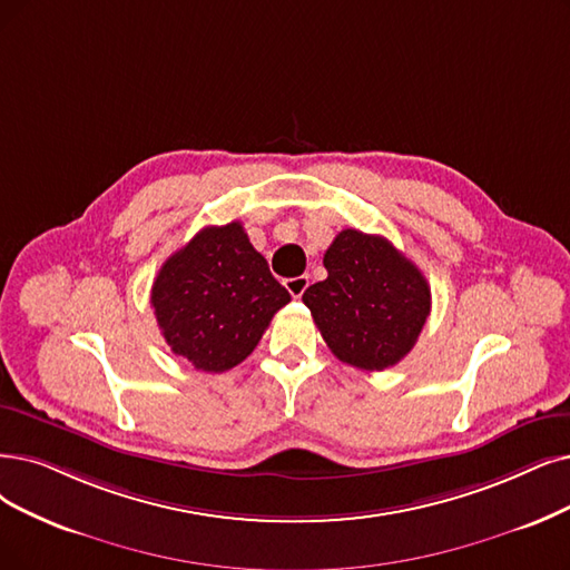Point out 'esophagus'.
I'll use <instances>...</instances> for the list:
<instances>
[{
    "mask_svg": "<svg viewBox=\"0 0 570 570\" xmlns=\"http://www.w3.org/2000/svg\"><path fill=\"white\" fill-rule=\"evenodd\" d=\"M285 287H287V292L292 294L294 299H299L302 294L306 292V287H308V276H297V278H287L285 281Z\"/></svg>",
    "mask_w": 570,
    "mask_h": 570,
    "instance_id": "34e87169",
    "label": "esophagus"
}]
</instances>
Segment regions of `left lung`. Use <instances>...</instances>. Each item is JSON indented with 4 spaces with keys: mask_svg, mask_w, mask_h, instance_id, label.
<instances>
[{
    "mask_svg": "<svg viewBox=\"0 0 570 570\" xmlns=\"http://www.w3.org/2000/svg\"><path fill=\"white\" fill-rule=\"evenodd\" d=\"M327 278L304 304L330 351L357 370L383 372L414 348L430 315V285L383 236L344 229L327 247Z\"/></svg>",
    "mask_w": 570,
    "mask_h": 570,
    "instance_id": "1",
    "label": "left lung"
}]
</instances>
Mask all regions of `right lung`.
Returning <instances> with one entry per match:
<instances>
[{
  "label": "right lung",
  "mask_w": 570,
  "mask_h": 570,
  "mask_svg": "<svg viewBox=\"0 0 570 570\" xmlns=\"http://www.w3.org/2000/svg\"><path fill=\"white\" fill-rule=\"evenodd\" d=\"M289 292L271 276L243 224L206 226L166 259L151 287L158 330L200 372H226L255 351Z\"/></svg>",
  "instance_id": "obj_1"
}]
</instances>
